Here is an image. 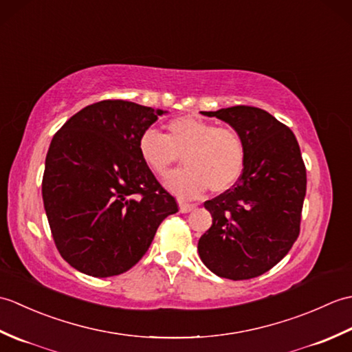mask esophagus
Instances as JSON below:
<instances>
[{
  "label": "esophagus",
  "instance_id": "obj_1",
  "mask_svg": "<svg viewBox=\"0 0 352 352\" xmlns=\"http://www.w3.org/2000/svg\"><path fill=\"white\" fill-rule=\"evenodd\" d=\"M193 208H195V206L193 204H188V203H184V201H180V212L182 213H189L193 210Z\"/></svg>",
  "mask_w": 352,
  "mask_h": 352
}]
</instances>
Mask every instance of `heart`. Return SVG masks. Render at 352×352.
<instances>
[{"label": "heart", "mask_w": 352, "mask_h": 352, "mask_svg": "<svg viewBox=\"0 0 352 352\" xmlns=\"http://www.w3.org/2000/svg\"><path fill=\"white\" fill-rule=\"evenodd\" d=\"M138 151L157 177H166L182 157L184 168L164 183L182 198H197L207 188L213 193L233 188L242 175L246 157L239 131L197 116L170 119L164 134L146 129L139 136Z\"/></svg>", "instance_id": "heart-1"}]
</instances>
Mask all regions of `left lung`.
Wrapping results in <instances>:
<instances>
[{"mask_svg": "<svg viewBox=\"0 0 352 352\" xmlns=\"http://www.w3.org/2000/svg\"><path fill=\"white\" fill-rule=\"evenodd\" d=\"M201 113L239 131L246 157L233 188L204 203L213 223L199 239V257L222 278L250 280L278 263L300 234L307 188L301 149L289 126L261 109Z\"/></svg>", "mask_w": 352, "mask_h": 352, "instance_id": "left-lung-1", "label": "left lung"}]
</instances>
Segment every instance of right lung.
I'll return each mask as SVG.
<instances>
[{"label": "right lung", "instance_id": "1", "mask_svg": "<svg viewBox=\"0 0 352 352\" xmlns=\"http://www.w3.org/2000/svg\"><path fill=\"white\" fill-rule=\"evenodd\" d=\"M166 111L104 100L69 118L51 140L42 198L60 256L77 271L106 278L148 251L175 198L142 162L138 140Z\"/></svg>", "mask_w": 352, "mask_h": 352}]
</instances>
